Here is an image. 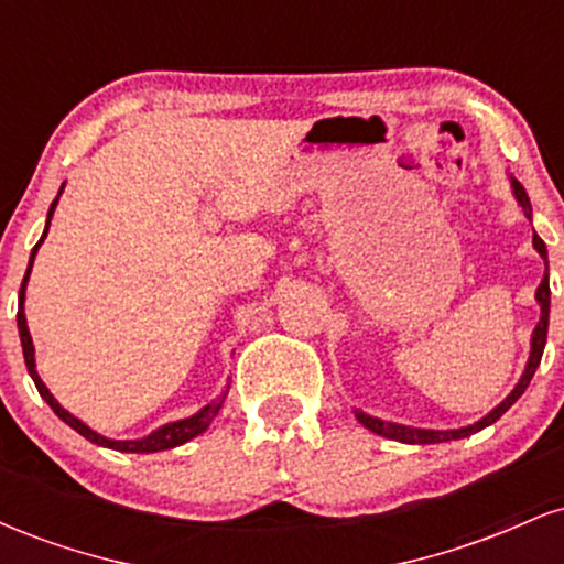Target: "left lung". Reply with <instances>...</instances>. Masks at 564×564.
<instances>
[{
	"mask_svg": "<svg viewBox=\"0 0 564 564\" xmlns=\"http://www.w3.org/2000/svg\"><path fill=\"white\" fill-rule=\"evenodd\" d=\"M511 185H514V196H517V200H520L522 212H525V217L530 219V215H533V209H530V198H528L525 187H522L520 183H517V180H511ZM533 246H535V249H539V254L543 257V260H546V243L541 241L539 232H533ZM546 270H549V262H546ZM549 296H552V291H549V275H543L541 286H539V291H535V300L541 302V321H539V326H535V332H533V347H530V360H528L525 373H522L520 384H517L514 390H511L509 398L503 400V403L498 405V408H494V411H490L488 416H485V419H480V422H477V424L464 426V430H453V432L413 430V426L392 424V422H381V419L366 416L364 411H355V416H358V422L364 424V426H368V430H371V432H377V435H381V437L400 440V443H413V445H416V443H419V445H426V443H445V440L467 437V435H471V432H480V430H485V426H488V424L498 422V419H501L503 413H507L509 408L514 405L517 400H520V394L528 390L530 379H533L535 368H539V364H541L543 347H546V332H549Z\"/></svg>",
	"mask_w": 564,
	"mask_h": 564,
	"instance_id": "1",
	"label": "left lung"
}]
</instances>
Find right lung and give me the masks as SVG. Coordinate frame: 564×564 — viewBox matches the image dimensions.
<instances>
[{"mask_svg":"<svg viewBox=\"0 0 564 564\" xmlns=\"http://www.w3.org/2000/svg\"><path fill=\"white\" fill-rule=\"evenodd\" d=\"M55 204H57V198L53 200V206H50V215H47V228H44V236H47V230H50V219H53ZM44 236L39 238V243L44 241ZM39 243L34 246V251H31V262H29V270H25V275H23V283H21V296H18V332H21V345H23V358H25V368H29L31 379H34V384H36L39 394H42V398L47 400V405L53 408V411L57 413V416H61L63 422H66L68 426H74V430L79 432L82 437H87L89 443H95V445H102V448L124 451V453H156V451H166V448H177V445L187 443V440H191V437L200 435V432H204L206 426H209L212 422H215L217 411H219V408H223V400H225V394H223V398H217V403H212V405L200 408V411L196 413V416H191V419H183V422H174V424H166V426H161V430L153 432V435H148V437H142V440H108V437L97 435V432L89 430L87 424H82L79 419H76V416H70V413L66 411V408H61V403H57V400L53 398V394H50V390H47V387H44V381L39 379V373H36V368H34V366H36V364H34V341H31L29 326H25V313H23L25 283H29V273H31V264H34V254H36Z\"/></svg>","mask_w":564,"mask_h":564,"instance_id":"add662e5","label":"right lung"}]
</instances>
